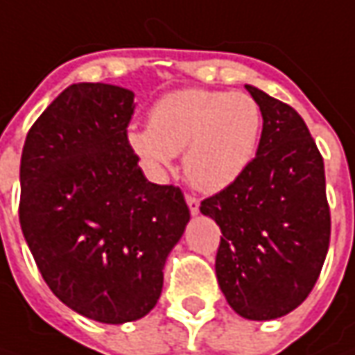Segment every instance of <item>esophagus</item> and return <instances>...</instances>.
<instances>
[{"mask_svg":"<svg viewBox=\"0 0 355 355\" xmlns=\"http://www.w3.org/2000/svg\"><path fill=\"white\" fill-rule=\"evenodd\" d=\"M185 201H187V207H189L191 215H198V213H199V199L193 198V196H187V198H185Z\"/></svg>","mask_w":355,"mask_h":355,"instance_id":"esophagus-1","label":"esophagus"}]
</instances>
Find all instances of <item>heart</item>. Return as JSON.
<instances>
[{
  "instance_id": "heart-1",
  "label": "heart",
  "mask_w": 355,
  "mask_h": 355,
  "mask_svg": "<svg viewBox=\"0 0 355 355\" xmlns=\"http://www.w3.org/2000/svg\"><path fill=\"white\" fill-rule=\"evenodd\" d=\"M261 128V106L249 94L185 89L162 96L150 108V124L130 128L126 144L156 175L184 152L189 184L215 193L235 184L251 166Z\"/></svg>"
}]
</instances>
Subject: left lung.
Returning <instances> with one entry per match:
<instances>
[{
    "instance_id": "left-lung-1",
    "label": "left lung",
    "mask_w": 355,
    "mask_h": 355,
    "mask_svg": "<svg viewBox=\"0 0 355 355\" xmlns=\"http://www.w3.org/2000/svg\"><path fill=\"white\" fill-rule=\"evenodd\" d=\"M261 106L257 156L233 185L201 201L223 237L215 272L229 306L275 320L300 306L330 245L324 159L293 106L245 85Z\"/></svg>"
}]
</instances>
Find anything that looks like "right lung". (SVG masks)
<instances>
[{"mask_svg": "<svg viewBox=\"0 0 355 355\" xmlns=\"http://www.w3.org/2000/svg\"><path fill=\"white\" fill-rule=\"evenodd\" d=\"M134 92L64 89L21 154L19 223L53 294L85 318L124 324L156 306L189 221L184 193L146 180L126 144Z\"/></svg>", "mask_w": 355, "mask_h": 355, "instance_id": "right-lung-1", "label": "right lung"}]
</instances>
